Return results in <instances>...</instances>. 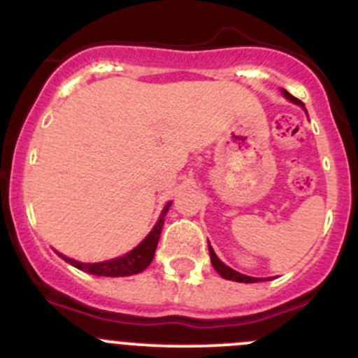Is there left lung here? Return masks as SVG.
<instances>
[{
  "label": "left lung",
  "mask_w": 358,
  "mask_h": 358,
  "mask_svg": "<svg viewBox=\"0 0 358 358\" xmlns=\"http://www.w3.org/2000/svg\"><path fill=\"white\" fill-rule=\"evenodd\" d=\"M283 96H285L289 101L296 103V105H299L301 108H304V103L301 101V99L294 98L292 94H289L287 91H282ZM304 112H306V108H304ZM208 250H210V259H211V264H213L215 271L218 273V275L222 276V278L225 280H232V282H239V283H255V282H260V278H253V276H246V275H241V273L234 271V269H231L229 266H225L224 262H222L220 259L217 257V253L213 252V248H211V245L208 243Z\"/></svg>",
  "instance_id": "1"
}]
</instances>
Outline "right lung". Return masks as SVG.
Here are the masks:
<instances>
[{"label": "right lung", "mask_w": 358, "mask_h": 358, "mask_svg": "<svg viewBox=\"0 0 358 358\" xmlns=\"http://www.w3.org/2000/svg\"><path fill=\"white\" fill-rule=\"evenodd\" d=\"M169 206L171 203H168L162 210L161 217H159L157 224L154 225L150 232H148L147 238L140 243L134 250H131L129 253L122 257H117V259L112 260H105V262H94V264H85V262H78L75 259H69V257L62 255V253L57 252V255L61 259H64L66 262L75 266L76 269H82L85 273H91V275L96 276H131V275H138L141 273L143 269H147L150 266L152 259H154V253L155 248H157V243H159V236H161L162 231V225H164V217L168 213Z\"/></svg>", "instance_id": "add662e5"}]
</instances>
